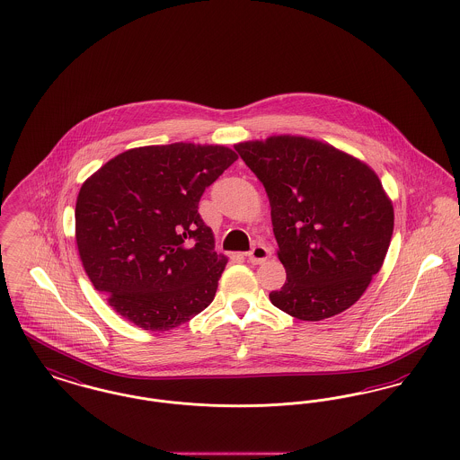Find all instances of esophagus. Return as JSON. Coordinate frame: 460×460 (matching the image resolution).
<instances>
[{
	"label": "esophagus",
	"instance_id": "34e87169",
	"mask_svg": "<svg viewBox=\"0 0 460 460\" xmlns=\"http://www.w3.org/2000/svg\"><path fill=\"white\" fill-rule=\"evenodd\" d=\"M247 260L251 261V263H254V265H260V263H263L268 260V256H270V249L265 247V245H261V243H258V245H254L247 254Z\"/></svg>",
	"mask_w": 460,
	"mask_h": 460
}]
</instances>
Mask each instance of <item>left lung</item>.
I'll return each instance as SVG.
<instances>
[{
    "mask_svg": "<svg viewBox=\"0 0 460 460\" xmlns=\"http://www.w3.org/2000/svg\"><path fill=\"white\" fill-rule=\"evenodd\" d=\"M265 187L288 280L279 310L318 322L348 310L381 270L394 213L379 176L360 159L306 137L235 146Z\"/></svg>",
    "mask_w": 460,
    "mask_h": 460,
    "instance_id": "1",
    "label": "left lung"
}]
</instances>
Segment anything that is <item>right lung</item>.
Here are the masks:
<instances>
[{
    "label": "right lung",
    "instance_id": "add662e5",
    "mask_svg": "<svg viewBox=\"0 0 460 460\" xmlns=\"http://www.w3.org/2000/svg\"><path fill=\"white\" fill-rule=\"evenodd\" d=\"M237 161L223 146L129 148L75 200L81 263L107 303L144 331L174 329L211 305L228 258L215 251L199 200Z\"/></svg>",
    "mask_w": 460,
    "mask_h": 460
}]
</instances>
